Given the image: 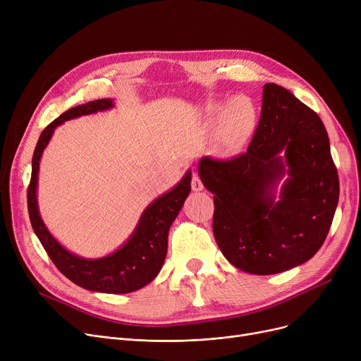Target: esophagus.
Listing matches in <instances>:
<instances>
[{
  "label": "esophagus",
  "instance_id": "34e87169",
  "mask_svg": "<svg viewBox=\"0 0 361 361\" xmlns=\"http://www.w3.org/2000/svg\"><path fill=\"white\" fill-rule=\"evenodd\" d=\"M192 188L193 192H202L203 190V183L199 177L197 173H193V177H192Z\"/></svg>",
  "mask_w": 361,
  "mask_h": 361
}]
</instances>
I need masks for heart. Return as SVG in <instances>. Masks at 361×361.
Instances as JSON below:
<instances>
[{
  "label": "heart",
  "mask_w": 361,
  "mask_h": 361,
  "mask_svg": "<svg viewBox=\"0 0 361 361\" xmlns=\"http://www.w3.org/2000/svg\"><path fill=\"white\" fill-rule=\"evenodd\" d=\"M218 116H224L222 136L224 143L228 149L241 147L250 137L255 127V109L250 104L235 102L230 109L216 108Z\"/></svg>",
  "instance_id": "heart-1"
}]
</instances>
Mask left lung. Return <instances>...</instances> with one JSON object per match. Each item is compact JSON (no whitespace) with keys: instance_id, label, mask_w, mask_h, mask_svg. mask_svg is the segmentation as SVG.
Returning a JSON list of instances; mask_svg holds the SVG:
<instances>
[{"instance_id":"1","label":"left lung","mask_w":361,"mask_h":361,"mask_svg":"<svg viewBox=\"0 0 361 361\" xmlns=\"http://www.w3.org/2000/svg\"><path fill=\"white\" fill-rule=\"evenodd\" d=\"M197 171L215 195L218 247L240 271L279 274L322 247L338 206V173L324 123L286 87L263 86L259 126L244 154L202 158Z\"/></svg>"}]
</instances>
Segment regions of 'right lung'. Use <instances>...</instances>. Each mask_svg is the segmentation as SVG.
Wrapping results in <instances>:
<instances>
[{
	"label": "right lung",
	"mask_w": 361,
	"mask_h": 361,
	"mask_svg": "<svg viewBox=\"0 0 361 361\" xmlns=\"http://www.w3.org/2000/svg\"><path fill=\"white\" fill-rule=\"evenodd\" d=\"M114 108L112 99H98L70 108L54 120L39 136L32 159V177L27 190V209L32 228L59 271L75 286L94 293L127 294L154 281L166 256L168 231L192 190V171L171 190L152 202L143 211L135 231L120 249L98 259H86L67 250L47 228L37 207V173L45 147L60 124Z\"/></svg>",
	"instance_id": "add662e5"
}]
</instances>
